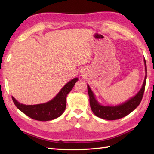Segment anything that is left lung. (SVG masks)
Instances as JSON below:
<instances>
[{"mask_svg":"<svg viewBox=\"0 0 154 154\" xmlns=\"http://www.w3.org/2000/svg\"><path fill=\"white\" fill-rule=\"evenodd\" d=\"M144 62L145 65L146 75L141 89L140 90L136 96H134L129 100L126 101V103L122 104L120 105L116 106L100 105L95 99L94 95L92 91L91 90L90 86L88 85V92L90 96V107L93 113L96 116L104 119H107V120L118 119L126 116L127 115L131 113L139 105L140 103L141 102L143 94H144L146 79H147V66H146V62L145 59Z\"/></svg>","mask_w":154,"mask_h":154,"instance_id":"1","label":"left lung"}]
</instances>
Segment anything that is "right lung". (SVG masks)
Wrapping results in <instances>:
<instances>
[{
    "mask_svg": "<svg viewBox=\"0 0 154 154\" xmlns=\"http://www.w3.org/2000/svg\"><path fill=\"white\" fill-rule=\"evenodd\" d=\"M77 78L70 81L62 88L55 98L49 102L35 105L21 104L12 96V100L18 109L33 119L38 121H49L56 119L63 113L66 106V96L71 92Z\"/></svg>",
    "mask_w": 154,
    "mask_h": 154,
    "instance_id": "1",
    "label": "right lung"
}]
</instances>
